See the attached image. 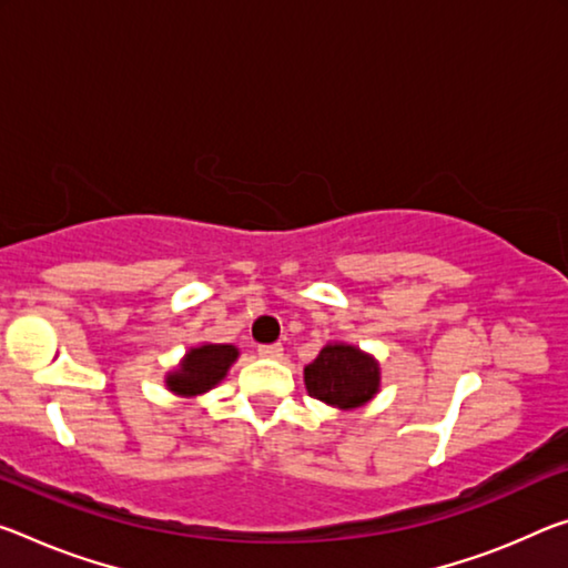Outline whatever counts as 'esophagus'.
Returning a JSON list of instances; mask_svg holds the SVG:
<instances>
[{
	"instance_id": "esophagus-1",
	"label": "esophagus",
	"mask_w": 568,
	"mask_h": 568,
	"mask_svg": "<svg viewBox=\"0 0 568 568\" xmlns=\"http://www.w3.org/2000/svg\"><path fill=\"white\" fill-rule=\"evenodd\" d=\"M257 354L263 358H281L283 356V346L281 344H265L257 346Z\"/></svg>"
}]
</instances>
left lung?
Here are the masks:
<instances>
[{
	"instance_id": "left-lung-1",
	"label": "left lung",
	"mask_w": 568,
	"mask_h": 568,
	"mask_svg": "<svg viewBox=\"0 0 568 568\" xmlns=\"http://www.w3.org/2000/svg\"><path fill=\"white\" fill-rule=\"evenodd\" d=\"M305 389L313 399L336 409L364 407L379 392L382 372L374 356L348 344H328L305 366Z\"/></svg>"
}]
</instances>
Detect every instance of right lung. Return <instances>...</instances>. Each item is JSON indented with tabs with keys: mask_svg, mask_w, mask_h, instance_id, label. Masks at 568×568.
I'll use <instances>...</instances> for the list:
<instances>
[{
	"mask_svg": "<svg viewBox=\"0 0 568 568\" xmlns=\"http://www.w3.org/2000/svg\"><path fill=\"white\" fill-rule=\"evenodd\" d=\"M237 356L240 351L232 344H204L189 348L182 364L166 374L169 392L179 394V397H200L227 376Z\"/></svg>",
	"mask_w": 568,
	"mask_h": 568,
	"instance_id": "right-lung-1",
	"label": "right lung"
}]
</instances>
